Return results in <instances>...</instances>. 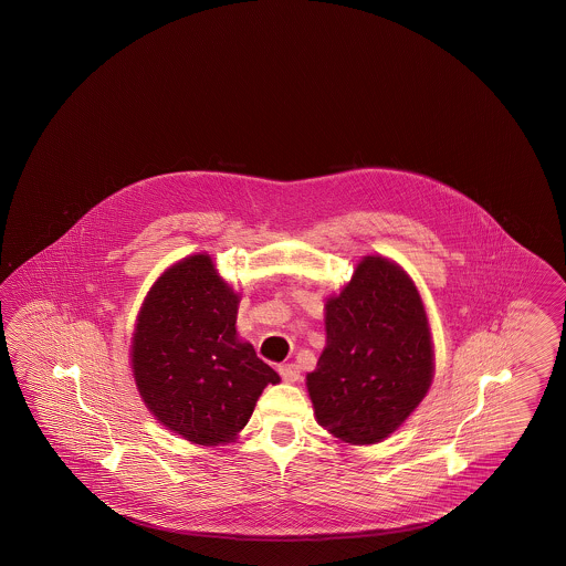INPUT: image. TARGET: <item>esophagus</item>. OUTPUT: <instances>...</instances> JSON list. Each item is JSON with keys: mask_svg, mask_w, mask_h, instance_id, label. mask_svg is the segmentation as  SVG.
Instances as JSON below:
<instances>
[{"mask_svg": "<svg viewBox=\"0 0 566 566\" xmlns=\"http://www.w3.org/2000/svg\"><path fill=\"white\" fill-rule=\"evenodd\" d=\"M277 371H280L282 379H284V381H289V384L298 381V377H301L298 365H294V363H284V365H280V367H277Z\"/></svg>", "mask_w": 566, "mask_h": 566, "instance_id": "34e87169", "label": "esophagus"}]
</instances>
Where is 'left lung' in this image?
<instances>
[{"label": "left lung", "instance_id": "left-lung-1", "mask_svg": "<svg viewBox=\"0 0 566 566\" xmlns=\"http://www.w3.org/2000/svg\"><path fill=\"white\" fill-rule=\"evenodd\" d=\"M433 350L411 277L365 258L326 305V348L307 374L317 423L350 444L388 438L428 395Z\"/></svg>", "mask_w": 566, "mask_h": 566}]
</instances>
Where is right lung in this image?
Masks as SVG:
<instances>
[{
  "label": "right lung",
  "mask_w": 566,
  "mask_h": 566,
  "mask_svg": "<svg viewBox=\"0 0 566 566\" xmlns=\"http://www.w3.org/2000/svg\"><path fill=\"white\" fill-rule=\"evenodd\" d=\"M239 294L207 255L171 265L138 313L133 371L149 411L195 444L237 438L280 376L237 334Z\"/></svg>",
  "instance_id": "right-lung-1"
}]
</instances>
